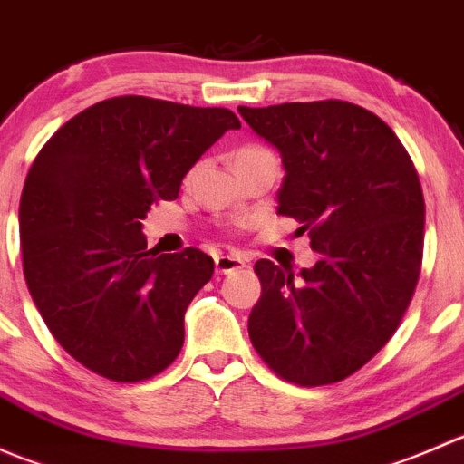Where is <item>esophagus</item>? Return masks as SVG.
I'll list each match as a JSON object with an SVG mask.
<instances>
[{"instance_id":"esophagus-1","label":"esophagus","mask_w":464,"mask_h":464,"mask_svg":"<svg viewBox=\"0 0 464 464\" xmlns=\"http://www.w3.org/2000/svg\"><path fill=\"white\" fill-rule=\"evenodd\" d=\"M242 266H246L245 260L236 258V256H218L215 258V271L218 274H231V271L242 269Z\"/></svg>"}]
</instances>
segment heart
Instances as JSON below:
<instances>
[{
	"label": "heart",
	"mask_w": 464,
	"mask_h": 464,
	"mask_svg": "<svg viewBox=\"0 0 464 464\" xmlns=\"http://www.w3.org/2000/svg\"><path fill=\"white\" fill-rule=\"evenodd\" d=\"M269 152V150L260 148V145H242V148L236 150V154H233V161H245V159H251V157H258V154H265Z\"/></svg>",
	"instance_id": "obj_1"
}]
</instances>
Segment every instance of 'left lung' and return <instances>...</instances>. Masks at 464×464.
I'll list each match as a JSON object with an SVG mask.
<instances>
[{"label": "left lung", "mask_w": 464, "mask_h": 464, "mask_svg": "<svg viewBox=\"0 0 464 464\" xmlns=\"http://www.w3.org/2000/svg\"><path fill=\"white\" fill-rule=\"evenodd\" d=\"M237 111L283 159L278 215L296 219L321 254L296 276L256 262L251 343L287 382H341L388 343L413 298L424 246L418 170L395 132L353 102Z\"/></svg>", "instance_id": "1"}]
</instances>
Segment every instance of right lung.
<instances>
[{
    "label": "right lung",
    "mask_w": 464,
    "mask_h": 464,
    "mask_svg": "<svg viewBox=\"0 0 464 464\" xmlns=\"http://www.w3.org/2000/svg\"><path fill=\"white\" fill-rule=\"evenodd\" d=\"M237 128L224 107L119 96L67 121L35 157L20 199L24 278L51 334L89 371L143 382L177 359L215 265L193 246L148 249L141 219Z\"/></svg>",
    "instance_id": "1"
}]
</instances>
